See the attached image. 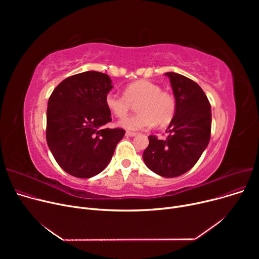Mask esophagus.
I'll use <instances>...</instances> for the list:
<instances>
[{
  "label": "esophagus",
  "instance_id": "1",
  "mask_svg": "<svg viewBox=\"0 0 259 259\" xmlns=\"http://www.w3.org/2000/svg\"><path fill=\"white\" fill-rule=\"evenodd\" d=\"M126 135H127V137H130V138H132V137H135V135H137V133H135V132H130V131H127V132H126Z\"/></svg>",
  "mask_w": 259,
  "mask_h": 259
}]
</instances>
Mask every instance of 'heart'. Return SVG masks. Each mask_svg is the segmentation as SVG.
Instances as JSON below:
<instances>
[{"label": "heart", "mask_w": 259, "mask_h": 259, "mask_svg": "<svg viewBox=\"0 0 259 259\" xmlns=\"http://www.w3.org/2000/svg\"><path fill=\"white\" fill-rule=\"evenodd\" d=\"M138 103L137 115L121 118L118 125L131 131L146 130L157 124L160 127L169 125L176 113V100L173 94L162 91L154 81L140 79L129 84L124 94L109 91L105 104L116 117H122L133 103Z\"/></svg>", "instance_id": "obj_1"}]
</instances>
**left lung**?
Listing matches in <instances>:
<instances>
[{
	"label": "left lung",
	"instance_id": "8db88e82",
	"mask_svg": "<svg viewBox=\"0 0 259 259\" xmlns=\"http://www.w3.org/2000/svg\"><path fill=\"white\" fill-rule=\"evenodd\" d=\"M176 100V113L167 139L149 135L144 151L146 166L164 178H176L191 169L207 148L211 137V105L194 80L175 72L165 73Z\"/></svg>",
	"mask_w": 259,
	"mask_h": 259
}]
</instances>
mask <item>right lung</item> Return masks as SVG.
Here are the masks:
<instances>
[{"mask_svg":"<svg viewBox=\"0 0 259 259\" xmlns=\"http://www.w3.org/2000/svg\"><path fill=\"white\" fill-rule=\"evenodd\" d=\"M112 87L108 74L86 71L65 78L50 95L47 144L60 167L75 178L101 173L124 138V129L103 128L112 120L105 104Z\"/></svg>","mask_w":259,"mask_h":259,"instance_id":"1","label":"right lung"}]
</instances>
